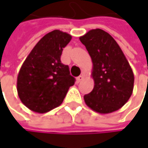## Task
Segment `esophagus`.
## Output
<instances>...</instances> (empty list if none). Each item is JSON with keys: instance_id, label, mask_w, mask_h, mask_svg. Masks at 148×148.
Returning <instances> with one entry per match:
<instances>
[{"instance_id": "34e87169", "label": "esophagus", "mask_w": 148, "mask_h": 148, "mask_svg": "<svg viewBox=\"0 0 148 148\" xmlns=\"http://www.w3.org/2000/svg\"><path fill=\"white\" fill-rule=\"evenodd\" d=\"M84 79V75H79V77H77V82H81Z\"/></svg>"}]
</instances>
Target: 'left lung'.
Returning <instances> with one entry per match:
<instances>
[{
  "instance_id": "obj_1",
  "label": "left lung",
  "mask_w": 148,
  "mask_h": 148,
  "mask_svg": "<svg viewBox=\"0 0 148 148\" xmlns=\"http://www.w3.org/2000/svg\"><path fill=\"white\" fill-rule=\"evenodd\" d=\"M92 61V91L84 100L92 110L107 114L128 102L134 89L132 69L120 46L101 29L89 31L79 38Z\"/></svg>"
}]
</instances>
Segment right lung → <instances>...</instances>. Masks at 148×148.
Returning a JSON list of instances; mask_svg holds the SVG:
<instances>
[{"label":"right lung","mask_w":148,"mask_h":148,"mask_svg":"<svg viewBox=\"0 0 148 148\" xmlns=\"http://www.w3.org/2000/svg\"><path fill=\"white\" fill-rule=\"evenodd\" d=\"M72 36L59 30L44 36L22 64L17 78L18 95L28 109L46 113L62 103L75 79L61 62Z\"/></svg>","instance_id":"right-lung-1"}]
</instances>
